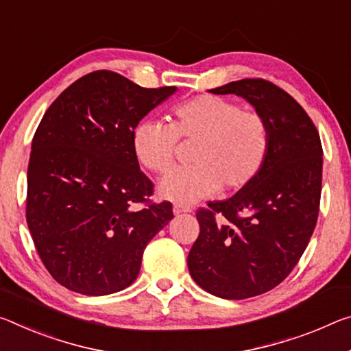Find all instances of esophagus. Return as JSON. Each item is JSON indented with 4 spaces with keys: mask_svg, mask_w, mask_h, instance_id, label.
<instances>
[{
    "mask_svg": "<svg viewBox=\"0 0 351 351\" xmlns=\"http://www.w3.org/2000/svg\"><path fill=\"white\" fill-rule=\"evenodd\" d=\"M173 213L176 215H180L182 213H191V208H187V206H180V204H175L173 206Z\"/></svg>",
    "mask_w": 351,
    "mask_h": 351,
    "instance_id": "1",
    "label": "esophagus"
}]
</instances>
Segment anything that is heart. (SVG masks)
I'll return each mask as SVG.
<instances>
[{
  "mask_svg": "<svg viewBox=\"0 0 351 351\" xmlns=\"http://www.w3.org/2000/svg\"><path fill=\"white\" fill-rule=\"evenodd\" d=\"M195 142L192 165L173 169L159 182V197L192 204L210 197L220 186L239 191L248 186L267 162L270 126L265 117L230 98L198 95L176 104L170 125L142 121L132 134L138 162L164 173L175 162L178 143Z\"/></svg>",
  "mask_w": 351,
  "mask_h": 351,
  "instance_id": "heart-1",
  "label": "heart"
}]
</instances>
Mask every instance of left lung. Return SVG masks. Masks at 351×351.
I'll use <instances>...</instances> for the list:
<instances>
[{
    "instance_id": "obj_1",
    "label": "left lung",
    "mask_w": 351,
    "mask_h": 351,
    "mask_svg": "<svg viewBox=\"0 0 351 351\" xmlns=\"http://www.w3.org/2000/svg\"><path fill=\"white\" fill-rule=\"evenodd\" d=\"M245 98L270 126V153L261 173L236 195L197 210L199 234L189 271L206 292L243 300L271 291L302 258L319 217L322 142L306 110L263 77L210 88Z\"/></svg>"
}]
</instances>
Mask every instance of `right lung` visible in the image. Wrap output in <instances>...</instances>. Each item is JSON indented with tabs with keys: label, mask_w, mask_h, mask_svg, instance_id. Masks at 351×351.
<instances>
[{
	"label": "right lung",
	"mask_w": 351,
	"mask_h": 351,
	"mask_svg": "<svg viewBox=\"0 0 351 351\" xmlns=\"http://www.w3.org/2000/svg\"><path fill=\"white\" fill-rule=\"evenodd\" d=\"M175 90L97 70L66 87L38 123L26 221L43 265L69 291L109 295L131 286L147 243L173 219L171 203L149 199L154 186L132 134Z\"/></svg>",
	"instance_id": "right-lung-1"
}]
</instances>
